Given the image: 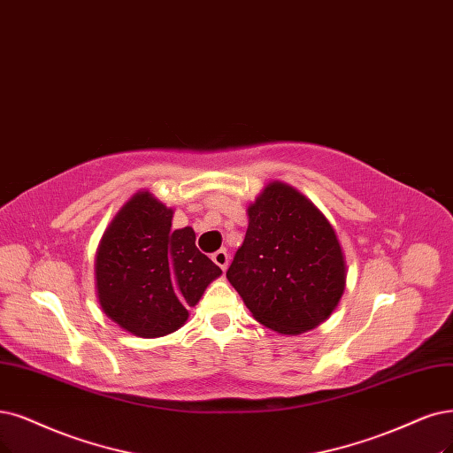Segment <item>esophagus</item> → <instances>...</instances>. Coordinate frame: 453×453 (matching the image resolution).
I'll use <instances>...</instances> for the list:
<instances>
[{"label": "esophagus", "instance_id": "1", "mask_svg": "<svg viewBox=\"0 0 453 453\" xmlns=\"http://www.w3.org/2000/svg\"><path fill=\"white\" fill-rule=\"evenodd\" d=\"M212 261H214L218 266H220L222 271H226L227 265H229V254L226 252V250H218V252L212 254Z\"/></svg>", "mask_w": 453, "mask_h": 453}]
</instances>
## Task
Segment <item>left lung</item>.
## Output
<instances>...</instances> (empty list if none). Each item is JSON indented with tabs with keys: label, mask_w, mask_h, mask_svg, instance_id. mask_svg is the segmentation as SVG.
I'll list each match as a JSON object with an SVG mask.
<instances>
[{
	"label": "left lung",
	"mask_w": 453,
	"mask_h": 453,
	"mask_svg": "<svg viewBox=\"0 0 453 453\" xmlns=\"http://www.w3.org/2000/svg\"><path fill=\"white\" fill-rule=\"evenodd\" d=\"M254 319L286 336L319 326L345 289L336 231L286 182L266 184L248 207V229L226 273Z\"/></svg>",
	"instance_id": "8db88e82"
}]
</instances>
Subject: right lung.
<instances>
[{
    "instance_id": "obj_1",
    "label": "right lung",
    "mask_w": 453,
    "mask_h": 453,
    "mask_svg": "<svg viewBox=\"0 0 453 453\" xmlns=\"http://www.w3.org/2000/svg\"><path fill=\"white\" fill-rule=\"evenodd\" d=\"M173 209L147 190L115 214L96 250L95 278L103 311L140 338L180 328L188 308L222 274L196 246L192 227L172 229Z\"/></svg>"
}]
</instances>
